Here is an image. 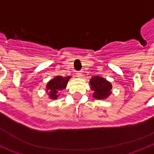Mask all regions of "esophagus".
I'll list each match as a JSON object with an SVG mask.
<instances>
[{"mask_svg": "<svg viewBox=\"0 0 154 154\" xmlns=\"http://www.w3.org/2000/svg\"><path fill=\"white\" fill-rule=\"evenodd\" d=\"M77 77H82L83 74H82V71H77Z\"/></svg>", "mask_w": 154, "mask_h": 154, "instance_id": "1", "label": "esophagus"}]
</instances>
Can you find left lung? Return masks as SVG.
Instances as JSON below:
<instances>
[{
	"label": "left lung",
	"instance_id": "1",
	"mask_svg": "<svg viewBox=\"0 0 154 154\" xmlns=\"http://www.w3.org/2000/svg\"><path fill=\"white\" fill-rule=\"evenodd\" d=\"M91 89L94 91L93 97L97 100H103L111 94L112 84L106 79L95 76L90 80Z\"/></svg>",
	"mask_w": 154,
	"mask_h": 154
}]
</instances>
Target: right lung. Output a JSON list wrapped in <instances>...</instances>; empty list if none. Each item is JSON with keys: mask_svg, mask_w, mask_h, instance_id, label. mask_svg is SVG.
<instances>
[{"mask_svg": "<svg viewBox=\"0 0 154 154\" xmlns=\"http://www.w3.org/2000/svg\"><path fill=\"white\" fill-rule=\"evenodd\" d=\"M70 77V76L64 77L61 76H57L50 80L46 86V91L51 99L56 100L59 97V93L60 91L66 88L67 82Z\"/></svg>", "mask_w": 154, "mask_h": 154, "instance_id": "add662e5", "label": "right lung"}]
</instances>
